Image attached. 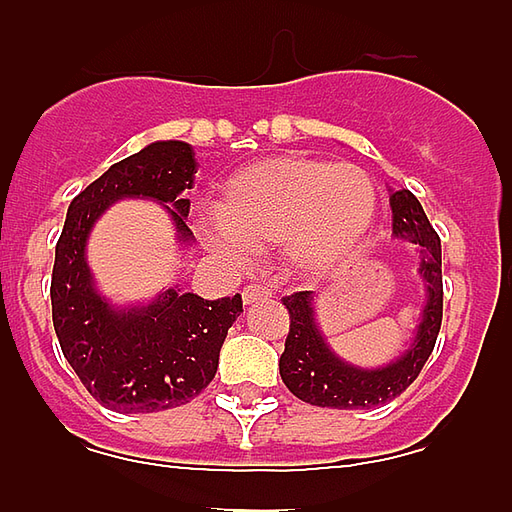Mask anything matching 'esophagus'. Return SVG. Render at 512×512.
Returning a JSON list of instances; mask_svg holds the SVG:
<instances>
[{
	"label": "esophagus",
	"instance_id": "obj_1",
	"mask_svg": "<svg viewBox=\"0 0 512 512\" xmlns=\"http://www.w3.org/2000/svg\"><path fill=\"white\" fill-rule=\"evenodd\" d=\"M271 292L261 284H248L243 287V305H253V302H261V300H269Z\"/></svg>",
	"mask_w": 512,
	"mask_h": 512
}]
</instances>
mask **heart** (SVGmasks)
<instances>
[{
    "label": "heart",
    "instance_id": "b5f03b06",
    "mask_svg": "<svg viewBox=\"0 0 512 512\" xmlns=\"http://www.w3.org/2000/svg\"><path fill=\"white\" fill-rule=\"evenodd\" d=\"M215 215L197 230L223 259L243 261L248 251L279 246L284 264L310 277L359 248L377 215V189L354 164L271 156L230 176Z\"/></svg>",
    "mask_w": 512,
    "mask_h": 512
}]
</instances>
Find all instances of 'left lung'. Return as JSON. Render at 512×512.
Returning a JSON list of instances; mask_svg holds the SVG:
<instances>
[{"label": "left lung", "instance_id": "8db88e82", "mask_svg": "<svg viewBox=\"0 0 512 512\" xmlns=\"http://www.w3.org/2000/svg\"><path fill=\"white\" fill-rule=\"evenodd\" d=\"M392 235L418 248V274L425 284V305L410 346L384 366H356L333 351L315 315V295L297 292L284 297L289 310V336L279 359L287 390L318 408L366 410L395 400L408 390L436 346L443 318L441 238L425 217L410 189H390Z\"/></svg>", "mask_w": 512, "mask_h": 512}]
</instances>
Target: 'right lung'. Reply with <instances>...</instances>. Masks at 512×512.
<instances>
[{
    "instance_id": "add662e5",
    "label": "right lung",
    "mask_w": 512,
    "mask_h": 512,
    "mask_svg": "<svg viewBox=\"0 0 512 512\" xmlns=\"http://www.w3.org/2000/svg\"><path fill=\"white\" fill-rule=\"evenodd\" d=\"M197 161L184 140H156L122 158L69 205L56 243L51 279L58 343L104 408L158 413L194 400L215 379L228 328L243 312L241 295L202 300L169 287L151 302L112 305L97 289L87 261L94 223L117 200L143 197L164 205L179 246H192L187 228Z\"/></svg>"
}]
</instances>
